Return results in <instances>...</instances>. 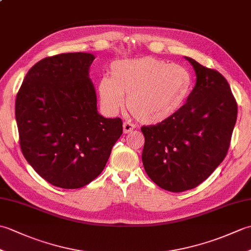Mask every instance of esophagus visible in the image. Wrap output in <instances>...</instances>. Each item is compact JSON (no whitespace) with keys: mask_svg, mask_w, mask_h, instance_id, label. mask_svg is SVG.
Instances as JSON below:
<instances>
[{"mask_svg":"<svg viewBox=\"0 0 251 251\" xmlns=\"http://www.w3.org/2000/svg\"><path fill=\"white\" fill-rule=\"evenodd\" d=\"M132 129H135V125L130 122H125L123 124V130H124V134H128Z\"/></svg>","mask_w":251,"mask_h":251,"instance_id":"obj_1","label":"esophagus"}]
</instances>
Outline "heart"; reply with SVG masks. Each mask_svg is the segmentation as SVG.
Listing matches in <instances>:
<instances>
[{"mask_svg": "<svg viewBox=\"0 0 251 251\" xmlns=\"http://www.w3.org/2000/svg\"><path fill=\"white\" fill-rule=\"evenodd\" d=\"M193 79L188 69L176 63L145 57L117 60L111 66V77L99 81L101 105L115 113L124 105L137 121L157 124L169 120L189 99Z\"/></svg>", "mask_w": 251, "mask_h": 251, "instance_id": "b5f03b06", "label": "heart"}]
</instances>
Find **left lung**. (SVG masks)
<instances>
[{
	"label": "left lung",
	"mask_w": 251,
	"mask_h": 251,
	"mask_svg": "<svg viewBox=\"0 0 251 251\" xmlns=\"http://www.w3.org/2000/svg\"><path fill=\"white\" fill-rule=\"evenodd\" d=\"M196 84L185 104L169 120L142 126L146 173L159 188L183 192L205 181L226 156L237 102L226 77L185 57Z\"/></svg>",
	"instance_id": "8db88e82"
}]
</instances>
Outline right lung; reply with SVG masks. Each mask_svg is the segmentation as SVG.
I'll use <instances>...</instances> for the list:
<instances>
[{"mask_svg":"<svg viewBox=\"0 0 251 251\" xmlns=\"http://www.w3.org/2000/svg\"><path fill=\"white\" fill-rule=\"evenodd\" d=\"M95 56L68 52L36 62L17 93L21 152L47 182L78 189L102 172L123 134L120 117L105 119L88 77Z\"/></svg>","mask_w":251,"mask_h":251,"instance_id":"add662e5","label":"right lung"}]
</instances>
